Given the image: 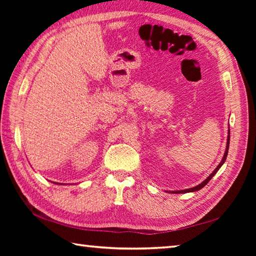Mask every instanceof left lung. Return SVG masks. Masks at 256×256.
<instances>
[{
    "mask_svg": "<svg viewBox=\"0 0 256 256\" xmlns=\"http://www.w3.org/2000/svg\"><path fill=\"white\" fill-rule=\"evenodd\" d=\"M229 135H228V140H226V152H224V157H222V160H221V162H220V164L216 166V170L212 172V174H210L209 175V177H206L204 180L201 182V184H199L198 186H196V187H192V188H189V189H184V190H178V192H172V194H184V192H198V190H200L201 188H204L206 184H208L210 180H211V178L214 177L216 172H218V170H220V167L224 164V162H226V156H228V152H229V144H230V130H229Z\"/></svg>",
    "mask_w": 256,
    "mask_h": 256,
    "instance_id": "1",
    "label": "left lung"
}]
</instances>
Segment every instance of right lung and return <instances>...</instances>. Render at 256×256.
Instances as JSON below:
<instances>
[{
    "instance_id": "1",
    "label": "right lung",
    "mask_w": 256,
    "mask_h": 256,
    "mask_svg": "<svg viewBox=\"0 0 256 256\" xmlns=\"http://www.w3.org/2000/svg\"><path fill=\"white\" fill-rule=\"evenodd\" d=\"M55 184H56V182H55Z\"/></svg>"
}]
</instances>
